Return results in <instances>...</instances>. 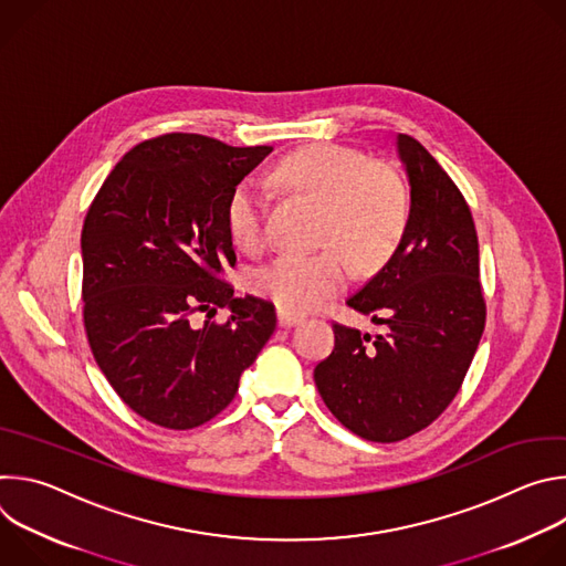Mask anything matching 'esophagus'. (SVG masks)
Here are the masks:
<instances>
[{
  "mask_svg": "<svg viewBox=\"0 0 566 566\" xmlns=\"http://www.w3.org/2000/svg\"><path fill=\"white\" fill-rule=\"evenodd\" d=\"M302 322V317L300 315H293V313H286V311H277V325L282 327V329H289V327H295V325H300Z\"/></svg>",
  "mask_w": 566,
  "mask_h": 566,
  "instance_id": "1",
  "label": "esophagus"
}]
</instances>
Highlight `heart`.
<instances>
[{
  "label": "heart",
  "instance_id": "b5f03b06",
  "mask_svg": "<svg viewBox=\"0 0 566 566\" xmlns=\"http://www.w3.org/2000/svg\"><path fill=\"white\" fill-rule=\"evenodd\" d=\"M273 181L319 203L317 241L329 249L313 255H280L258 269L251 289L286 313H308L338 295L349 280V262L380 269L400 244L410 219V195L400 175L365 151L340 143H315L284 156ZM226 228L234 244L258 251L264 244V197L244 181L226 203Z\"/></svg>",
  "mask_w": 566,
  "mask_h": 566
}]
</instances>
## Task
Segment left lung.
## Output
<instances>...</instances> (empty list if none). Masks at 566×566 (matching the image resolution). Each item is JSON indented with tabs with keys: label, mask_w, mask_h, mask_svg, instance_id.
<instances>
[{
	"label": "left lung",
	"mask_w": 566,
	"mask_h": 566,
	"mask_svg": "<svg viewBox=\"0 0 566 566\" xmlns=\"http://www.w3.org/2000/svg\"><path fill=\"white\" fill-rule=\"evenodd\" d=\"M410 179V219L387 264L347 300L385 334L334 325L317 391L354 434L394 443L428 428L457 396L486 325L470 208L412 136H396Z\"/></svg>",
	"instance_id": "1"
}]
</instances>
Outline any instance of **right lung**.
<instances>
[{
  "mask_svg": "<svg viewBox=\"0 0 566 566\" xmlns=\"http://www.w3.org/2000/svg\"><path fill=\"white\" fill-rule=\"evenodd\" d=\"M273 151L201 134H164L132 147L85 217L83 315L92 354L145 421L190 430L234 398L239 378L275 332V306L221 280L234 266L226 203ZM226 323L195 328V312Z\"/></svg>",
  "mask_w": 566,
  "mask_h": 566,
  "instance_id": "1",
  "label": "right lung"
}]
</instances>
